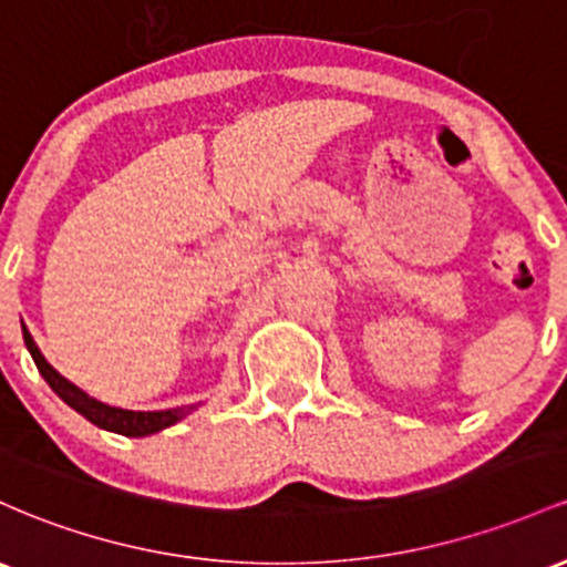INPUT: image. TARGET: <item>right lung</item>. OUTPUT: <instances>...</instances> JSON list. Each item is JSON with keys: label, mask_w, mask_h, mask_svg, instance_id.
Here are the masks:
<instances>
[{"label": "right lung", "mask_w": 567, "mask_h": 567, "mask_svg": "<svg viewBox=\"0 0 567 567\" xmlns=\"http://www.w3.org/2000/svg\"><path fill=\"white\" fill-rule=\"evenodd\" d=\"M23 341H27V347H29L31 358H34L37 369H40L42 379L51 384L53 393L59 395L61 401L66 403V406H72L74 412L83 414L85 420L93 422L96 427H104V431L121 433V435H134V439H140V435H151V433L164 431V427L174 425V422H179L185 414H190L193 409H196V403H190V406L166 409V412H132V409L107 406V403L96 401V398L85 395L83 390L74 388L70 379L61 377L59 371H55L53 365L48 363L45 358H42L40 347L34 344V339H31L27 326H23Z\"/></svg>", "instance_id": "add662e5"}]
</instances>
